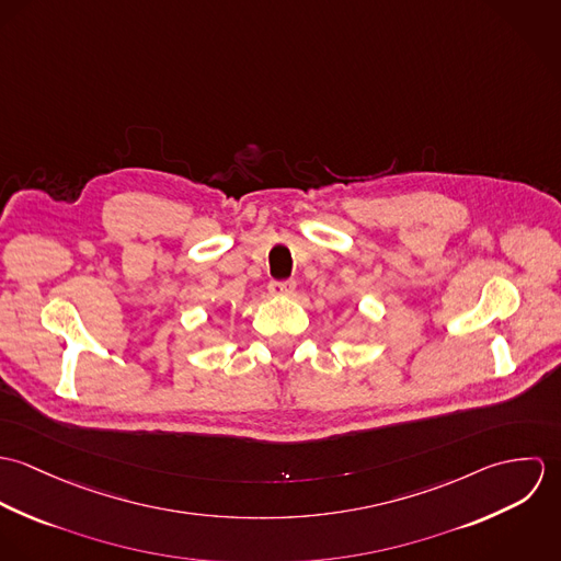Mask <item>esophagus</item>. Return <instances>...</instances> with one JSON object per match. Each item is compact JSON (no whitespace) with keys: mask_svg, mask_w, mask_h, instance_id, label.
Listing matches in <instances>:
<instances>
[{"mask_svg":"<svg viewBox=\"0 0 561 561\" xmlns=\"http://www.w3.org/2000/svg\"><path fill=\"white\" fill-rule=\"evenodd\" d=\"M267 289H270V294L276 296V298H289V296H294V291H296V283H294V280H272Z\"/></svg>","mask_w":561,"mask_h":561,"instance_id":"esophagus-1","label":"esophagus"}]
</instances>
